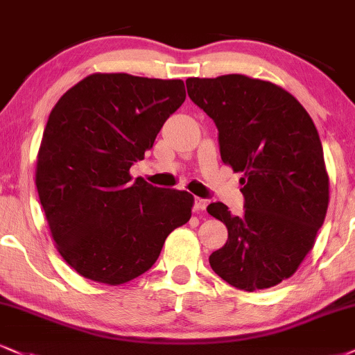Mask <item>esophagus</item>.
<instances>
[{"instance_id": "obj_1", "label": "esophagus", "mask_w": 355, "mask_h": 355, "mask_svg": "<svg viewBox=\"0 0 355 355\" xmlns=\"http://www.w3.org/2000/svg\"><path fill=\"white\" fill-rule=\"evenodd\" d=\"M193 208H195V211H203L205 208H207V202H205L203 198H198V196H196Z\"/></svg>"}]
</instances>
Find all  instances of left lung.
Instances as JSON below:
<instances>
[{
	"mask_svg": "<svg viewBox=\"0 0 355 355\" xmlns=\"http://www.w3.org/2000/svg\"><path fill=\"white\" fill-rule=\"evenodd\" d=\"M187 91L215 122L221 160L243 175L241 216L221 202L207 208L228 228L211 270L243 291L279 284L313 250L326 218L329 177L313 119L283 87L241 74L190 78Z\"/></svg>",
	"mask_w": 355,
	"mask_h": 355,
	"instance_id": "left-lung-1",
	"label": "left lung"
}]
</instances>
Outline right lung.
<instances>
[{
    "label": "right lung",
    "instance_id": "right-lung-1",
    "mask_svg": "<svg viewBox=\"0 0 355 355\" xmlns=\"http://www.w3.org/2000/svg\"><path fill=\"white\" fill-rule=\"evenodd\" d=\"M185 97L180 79L97 72L51 110L36 187L55 248L80 276L110 286L135 279L190 220L189 191L129 173Z\"/></svg>",
    "mask_w": 355,
    "mask_h": 355
}]
</instances>
